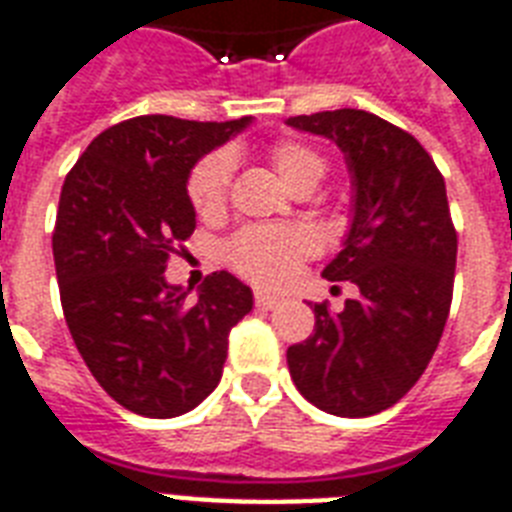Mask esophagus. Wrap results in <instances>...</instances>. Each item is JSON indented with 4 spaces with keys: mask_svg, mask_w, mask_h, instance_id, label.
<instances>
[{
    "mask_svg": "<svg viewBox=\"0 0 512 512\" xmlns=\"http://www.w3.org/2000/svg\"><path fill=\"white\" fill-rule=\"evenodd\" d=\"M255 303H257V308H263V311H273V308L279 305V297L265 295V292H257Z\"/></svg>",
    "mask_w": 512,
    "mask_h": 512,
    "instance_id": "34e87169",
    "label": "esophagus"
}]
</instances>
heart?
<instances>
[{"label": "heart", "mask_w": 512, "mask_h": 512, "mask_svg": "<svg viewBox=\"0 0 512 512\" xmlns=\"http://www.w3.org/2000/svg\"><path fill=\"white\" fill-rule=\"evenodd\" d=\"M273 170L289 191L313 188L327 172V156L303 140H279L268 151ZM231 185V159L207 154L193 164L185 193L201 220H212L225 209ZM313 252L311 233L300 225H249L233 233L225 244V260L244 279L279 287L295 273L297 263Z\"/></svg>", "instance_id": "1"}]
</instances>
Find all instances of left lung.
Masks as SVG:
<instances>
[{
  "label": "left lung",
  "instance_id": "1",
  "mask_svg": "<svg viewBox=\"0 0 512 512\" xmlns=\"http://www.w3.org/2000/svg\"><path fill=\"white\" fill-rule=\"evenodd\" d=\"M287 124L335 140L348 159L353 225L324 279L358 287L340 313L313 305L316 327L289 345V374L321 412L369 417L414 388L449 319L457 231L444 175L420 140L369 111L337 108Z\"/></svg>",
  "mask_w": 512,
  "mask_h": 512
}]
</instances>
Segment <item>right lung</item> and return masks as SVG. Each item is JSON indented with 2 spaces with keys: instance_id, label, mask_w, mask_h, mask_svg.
Listing matches in <instances>:
<instances>
[{
  "instance_id": "right-lung-1",
  "label": "right lung",
  "mask_w": 512,
  "mask_h": 512,
  "mask_svg": "<svg viewBox=\"0 0 512 512\" xmlns=\"http://www.w3.org/2000/svg\"><path fill=\"white\" fill-rule=\"evenodd\" d=\"M247 124L135 116L100 132L60 191L52 255L68 332L100 388L143 417L199 406L220 382L228 332L252 311V289L228 271L193 303L164 281L196 228L188 172Z\"/></svg>"
}]
</instances>
